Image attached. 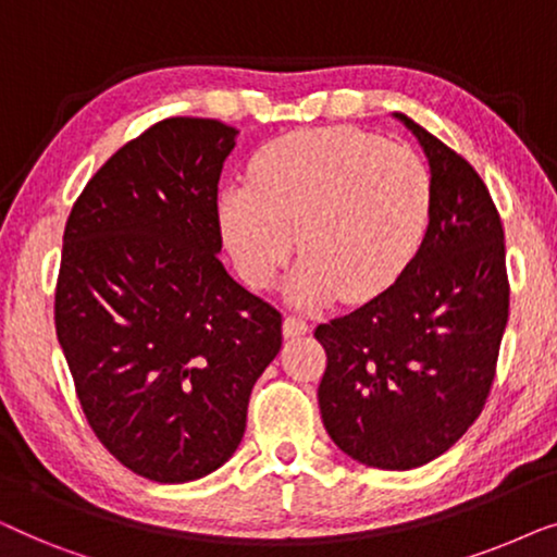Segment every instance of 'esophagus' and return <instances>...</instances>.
<instances>
[{
	"instance_id": "esophagus-1",
	"label": "esophagus",
	"mask_w": 557,
	"mask_h": 557,
	"mask_svg": "<svg viewBox=\"0 0 557 557\" xmlns=\"http://www.w3.org/2000/svg\"><path fill=\"white\" fill-rule=\"evenodd\" d=\"M307 332H309L307 319H301L296 314L284 317V337H299V334H307Z\"/></svg>"
}]
</instances>
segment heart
Wrapping results in <instances>:
<instances>
[{"instance_id":"1","label":"heart","mask_w":557,"mask_h":557,"mask_svg":"<svg viewBox=\"0 0 557 557\" xmlns=\"http://www.w3.org/2000/svg\"><path fill=\"white\" fill-rule=\"evenodd\" d=\"M431 172L400 144L357 128H301L258 151L248 185L220 197V231L238 276L271 288L299 246L288 284L301 307L383 294L421 246Z\"/></svg>"}]
</instances>
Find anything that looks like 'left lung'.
<instances>
[{
  "label": "left lung",
  "mask_w": 557,
  "mask_h": 557,
  "mask_svg": "<svg viewBox=\"0 0 557 557\" xmlns=\"http://www.w3.org/2000/svg\"><path fill=\"white\" fill-rule=\"evenodd\" d=\"M429 157L431 212L410 263L375 299L319 324L324 429L347 456L406 471L448 451L482 413L509 317L505 231L461 154L395 113Z\"/></svg>",
  "instance_id": "8db88e82"
}]
</instances>
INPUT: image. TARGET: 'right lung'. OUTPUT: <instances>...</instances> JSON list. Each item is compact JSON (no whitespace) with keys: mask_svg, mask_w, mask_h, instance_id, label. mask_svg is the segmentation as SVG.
Masks as SVG:
<instances>
[{"mask_svg":"<svg viewBox=\"0 0 557 557\" xmlns=\"http://www.w3.org/2000/svg\"><path fill=\"white\" fill-rule=\"evenodd\" d=\"M235 128L174 116L124 144L67 215L55 332L96 438L134 474L193 482L231 459L281 311L220 263Z\"/></svg>","mask_w":557,"mask_h":557,"instance_id":"obj_1","label":"right lung"}]
</instances>
